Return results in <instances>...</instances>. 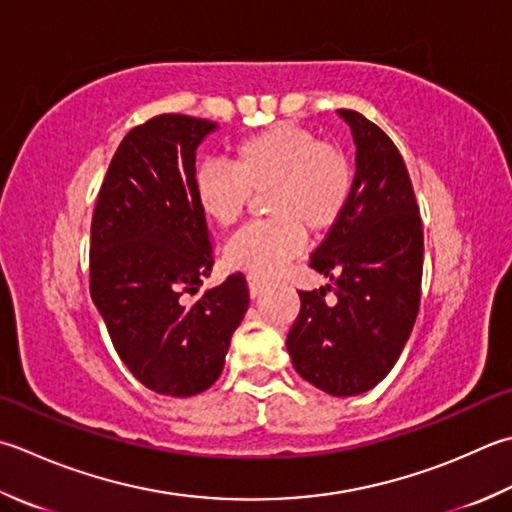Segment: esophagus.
I'll list each match as a JSON object with an SVG mask.
<instances>
[{"mask_svg":"<svg viewBox=\"0 0 512 512\" xmlns=\"http://www.w3.org/2000/svg\"><path fill=\"white\" fill-rule=\"evenodd\" d=\"M266 284H268L266 279L257 277V275H248V293H250V297H257L259 293H262Z\"/></svg>","mask_w":512,"mask_h":512,"instance_id":"obj_1","label":"esophagus"}]
</instances>
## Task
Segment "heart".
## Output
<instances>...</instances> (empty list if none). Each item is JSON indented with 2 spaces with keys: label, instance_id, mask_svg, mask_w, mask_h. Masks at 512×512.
<instances>
[{
  "label": "heart",
  "instance_id": "obj_1",
  "mask_svg": "<svg viewBox=\"0 0 512 512\" xmlns=\"http://www.w3.org/2000/svg\"><path fill=\"white\" fill-rule=\"evenodd\" d=\"M355 186V168L335 144L293 124H275L242 139L233 166L206 162L195 170L193 193L210 224L230 228L250 197L264 196L270 219L250 224L230 239V268L270 277L302 253L304 230L326 233L342 219Z\"/></svg>",
  "mask_w": 512,
  "mask_h": 512
}]
</instances>
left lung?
Segmentation results:
<instances>
[{
    "label": "left lung",
    "mask_w": 512,
    "mask_h": 512,
    "mask_svg": "<svg viewBox=\"0 0 512 512\" xmlns=\"http://www.w3.org/2000/svg\"><path fill=\"white\" fill-rule=\"evenodd\" d=\"M357 146L355 186L339 222L310 255L326 290H299L286 346L306 382L335 397L362 395L390 373L419 313L424 228L404 157L382 128L339 108Z\"/></svg>",
    "instance_id": "1"
}]
</instances>
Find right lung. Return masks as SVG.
Listing matches in <instances>:
<instances>
[{
    "mask_svg": "<svg viewBox=\"0 0 512 512\" xmlns=\"http://www.w3.org/2000/svg\"><path fill=\"white\" fill-rule=\"evenodd\" d=\"M215 128L177 113L135 126L110 159L90 224V297L119 359L159 395L217 382L250 302L242 273L190 299L215 264L193 193L195 150Z\"/></svg>",
    "mask_w": 512,
    "mask_h": 512,
    "instance_id": "add662e5",
    "label": "right lung"
}]
</instances>
